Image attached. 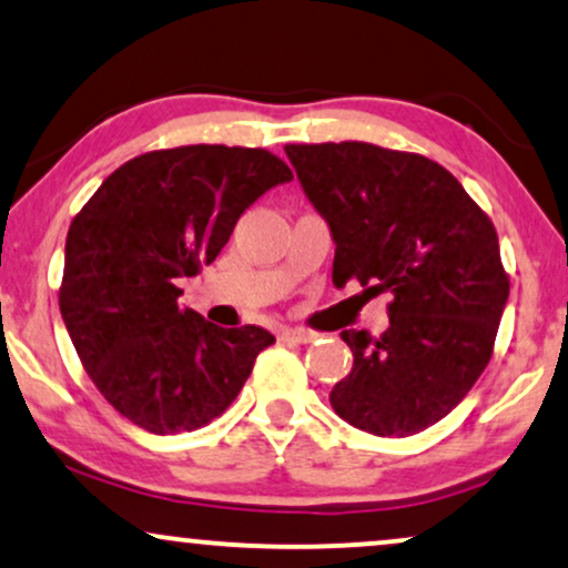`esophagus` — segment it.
I'll return each mask as SVG.
<instances>
[{"mask_svg": "<svg viewBox=\"0 0 568 568\" xmlns=\"http://www.w3.org/2000/svg\"><path fill=\"white\" fill-rule=\"evenodd\" d=\"M282 338L284 342H294V344H311L315 334L305 328H282Z\"/></svg>", "mask_w": 568, "mask_h": 568, "instance_id": "obj_1", "label": "esophagus"}]
</instances>
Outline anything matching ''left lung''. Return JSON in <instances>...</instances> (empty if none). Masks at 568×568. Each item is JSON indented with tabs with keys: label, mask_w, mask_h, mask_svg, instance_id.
<instances>
[{
	"label": "left lung",
	"mask_w": 568,
	"mask_h": 568,
	"mask_svg": "<svg viewBox=\"0 0 568 568\" xmlns=\"http://www.w3.org/2000/svg\"><path fill=\"white\" fill-rule=\"evenodd\" d=\"M336 245L334 284L392 292L388 331H342L352 371L331 407L373 436L446 417L488 365L509 300L490 219L436 161L371 143L284 145Z\"/></svg>",
	"instance_id": "obj_1"
}]
</instances>
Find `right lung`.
I'll use <instances>...</instances> for the list:
<instances>
[{
  "mask_svg": "<svg viewBox=\"0 0 568 568\" xmlns=\"http://www.w3.org/2000/svg\"><path fill=\"white\" fill-rule=\"evenodd\" d=\"M290 180L263 149L182 145L122 164L72 219L59 311L95 388L138 428L209 425L276 342L182 307L176 282L216 261L245 209Z\"/></svg>",
  "mask_w": 568,
  "mask_h": 568,
  "instance_id": "1",
  "label": "right lung"
}]
</instances>
